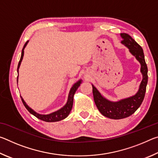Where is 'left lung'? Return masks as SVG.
Returning <instances> with one entry per match:
<instances>
[{
  "label": "left lung",
  "instance_id": "obj_1",
  "mask_svg": "<svg viewBox=\"0 0 158 158\" xmlns=\"http://www.w3.org/2000/svg\"><path fill=\"white\" fill-rule=\"evenodd\" d=\"M121 37L123 40L121 44L128 48L131 54L139 62L140 71L143 78L135 95L116 102L110 101L105 98L92 84L93 98L98 110L103 116L111 119L125 118L135 113L143 100L148 83V68L142 48L128 34L121 33Z\"/></svg>",
  "mask_w": 158,
  "mask_h": 158
}]
</instances>
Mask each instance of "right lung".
<instances>
[{
    "instance_id": "add662e5",
    "label": "right lung",
    "mask_w": 158,
    "mask_h": 158,
    "mask_svg": "<svg viewBox=\"0 0 158 158\" xmlns=\"http://www.w3.org/2000/svg\"><path fill=\"white\" fill-rule=\"evenodd\" d=\"M28 43V40L26 42V44H24V46L23 47V49L21 51V58L18 64V67H17V73H18V77H17V82H18V78H19V67L21 65V63L23 60V54H24V49L26 47V45ZM82 80L80 79L78 81H77L75 84H74L73 86H72L70 90H69V95H68V101L65 105H64L62 108H60L58 110L54 112H52V113L49 114H40L37 113L36 111H35L33 109H31L30 106H29L26 103V102L23 100V98L21 96V100H22V102L23 104V105L25 106V107L26 109L30 112L31 114H33V116L37 117V118L42 120V121H46V122H57V121H60L61 120L65 119V118L68 116V115L70 113V111L72 110V108H73V100H74V95L75 93L76 90L78 89L80 84H81Z\"/></svg>"
}]
</instances>
